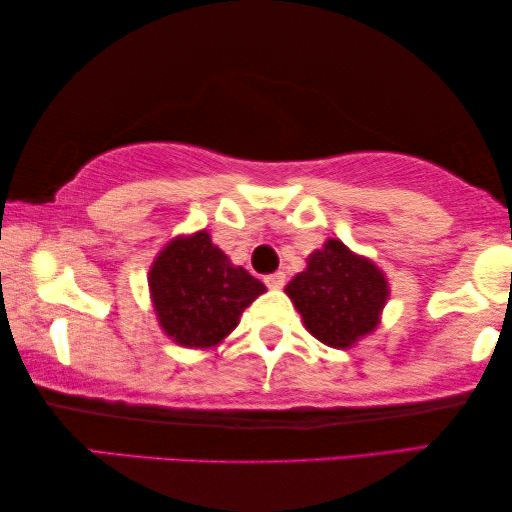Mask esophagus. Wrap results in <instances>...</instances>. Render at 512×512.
<instances>
[{
	"mask_svg": "<svg viewBox=\"0 0 512 512\" xmlns=\"http://www.w3.org/2000/svg\"><path fill=\"white\" fill-rule=\"evenodd\" d=\"M283 283H286V274H283V272H274V274H267V277H265L267 288L279 290V288H283Z\"/></svg>",
	"mask_w": 512,
	"mask_h": 512,
	"instance_id": "obj_1",
	"label": "esophagus"
}]
</instances>
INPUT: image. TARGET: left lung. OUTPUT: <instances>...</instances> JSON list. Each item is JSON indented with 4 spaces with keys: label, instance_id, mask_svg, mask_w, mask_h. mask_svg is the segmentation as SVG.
<instances>
[{
    "label": "left lung",
    "instance_id": "1",
    "mask_svg": "<svg viewBox=\"0 0 512 512\" xmlns=\"http://www.w3.org/2000/svg\"><path fill=\"white\" fill-rule=\"evenodd\" d=\"M286 295L311 336L329 348H352L380 325L389 281L371 258L355 254L338 238L325 240L306 258Z\"/></svg>",
    "mask_w": 512,
    "mask_h": 512
}]
</instances>
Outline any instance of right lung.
I'll list each match as a JSON object with an SVG mask.
<instances>
[{
    "label": "right lung",
    "instance_id": "add662e5",
    "mask_svg": "<svg viewBox=\"0 0 512 512\" xmlns=\"http://www.w3.org/2000/svg\"><path fill=\"white\" fill-rule=\"evenodd\" d=\"M157 325L190 350L215 348L238 327L265 286L210 240L208 231L176 235L148 270Z\"/></svg>",
    "mask_w": 512,
    "mask_h": 512
}]
</instances>
